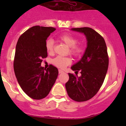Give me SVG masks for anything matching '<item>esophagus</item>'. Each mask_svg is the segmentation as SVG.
<instances>
[{
  "mask_svg": "<svg viewBox=\"0 0 126 126\" xmlns=\"http://www.w3.org/2000/svg\"><path fill=\"white\" fill-rule=\"evenodd\" d=\"M63 72H64V71H62V69H59V70H58V73H59V74H62V73H63Z\"/></svg>",
  "mask_w": 126,
  "mask_h": 126,
  "instance_id": "obj_1",
  "label": "esophagus"
}]
</instances>
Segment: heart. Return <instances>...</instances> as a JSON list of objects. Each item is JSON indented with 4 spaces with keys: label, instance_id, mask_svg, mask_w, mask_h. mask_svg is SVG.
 Returning <instances> with one entry per match:
<instances>
[{
    "label": "heart",
    "instance_id": "heart-1",
    "mask_svg": "<svg viewBox=\"0 0 126 126\" xmlns=\"http://www.w3.org/2000/svg\"><path fill=\"white\" fill-rule=\"evenodd\" d=\"M61 41L69 47L70 54L76 57H80L84 52V46L82 44H77L78 39L70 33H64L59 36ZM46 49L48 54H52L54 52V40L49 38L45 44ZM72 63V58L69 57L57 56L52 60V63L60 68H64Z\"/></svg>",
    "mask_w": 126,
    "mask_h": 126
}]
</instances>
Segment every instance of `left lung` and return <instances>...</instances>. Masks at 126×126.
Masks as SVG:
<instances>
[{
	"mask_svg": "<svg viewBox=\"0 0 126 126\" xmlns=\"http://www.w3.org/2000/svg\"><path fill=\"white\" fill-rule=\"evenodd\" d=\"M74 31L83 33L87 40V47L80 60L71 69L76 75L68 73L69 80L65 87L68 96L77 102H83L92 98L102 85L108 67L109 56L104 38L90 27L73 28ZM79 71L80 77L77 75Z\"/></svg>",
	"mask_w": 126,
	"mask_h": 126,
	"instance_id": "obj_1",
	"label": "left lung"
}]
</instances>
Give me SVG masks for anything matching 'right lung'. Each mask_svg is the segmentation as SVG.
Here are the masks:
<instances>
[{"label": "right lung", "mask_w": 126, "mask_h": 126, "mask_svg": "<svg viewBox=\"0 0 126 126\" xmlns=\"http://www.w3.org/2000/svg\"><path fill=\"white\" fill-rule=\"evenodd\" d=\"M56 29L36 25L25 32L17 41L14 71L19 84L25 94L39 100L48 95L58 77V71L50 64L47 69L41 66L47 57L45 44Z\"/></svg>", "instance_id": "obj_1"}]
</instances>
